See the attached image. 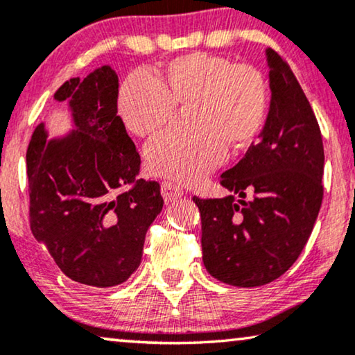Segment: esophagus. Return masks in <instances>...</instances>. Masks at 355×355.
Returning <instances> with one entry per match:
<instances>
[{"mask_svg":"<svg viewBox=\"0 0 355 355\" xmlns=\"http://www.w3.org/2000/svg\"><path fill=\"white\" fill-rule=\"evenodd\" d=\"M162 196L164 198V202L171 203V202H176L178 198H181L184 196V191L173 182H163L162 184Z\"/></svg>","mask_w":355,"mask_h":355,"instance_id":"34e87169","label":"esophagus"}]
</instances>
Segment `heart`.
I'll use <instances>...</instances> for the list:
<instances>
[{"mask_svg":"<svg viewBox=\"0 0 355 355\" xmlns=\"http://www.w3.org/2000/svg\"><path fill=\"white\" fill-rule=\"evenodd\" d=\"M118 108L125 128L139 137L166 129L176 108L187 110L189 132L166 134L145 148L150 173L196 184L220 166L226 147H252L270 111V90L254 67L210 53L174 58L158 77L134 71L119 89Z\"/></svg>","mask_w":355,"mask_h":355,"instance_id":"heart-1","label":"heart"}]
</instances>
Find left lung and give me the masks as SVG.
<instances>
[{"mask_svg":"<svg viewBox=\"0 0 355 355\" xmlns=\"http://www.w3.org/2000/svg\"><path fill=\"white\" fill-rule=\"evenodd\" d=\"M265 56L271 96L259 144L221 174L230 196L193 197L202 216L203 265L213 278L237 288L268 284L293 266L323 198L317 118L283 58L271 48Z\"/></svg>","mask_w":355,"mask_h":355,"instance_id":"left-lung-1","label":"left lung"}]
</instances>
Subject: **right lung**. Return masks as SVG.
<instances>
[{"instance_id": "1", "label": "right lung", "mask_w": 355, "mask_h": 355, "mask_svg": "<svg viewBox=\"0 0 355 355\" xmlns=\"http://www.w3.org/2000/svg\"><path fill=\"white\" fill-rule=\"evenodd\" d=\"M118 89L110 64L64 82L53 98L66 103L72 129L51 137L40 123L26 155L33 236L67 278L94 288L124 283L139 268L163 208L159 184L137 179Z\"/></svg>"}]
</instances>
